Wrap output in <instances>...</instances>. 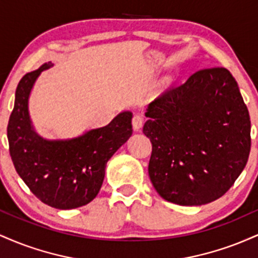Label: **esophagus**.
Here are the masks:
<instances>
[{
	"label": "esophagus",
	"instance_id": "esophagus-1",
	"mask_svg": "<svg viewBox=\"0 0 258 258\" xmlns=\"http://www.w3.org/2000/svg\"><path fill=\"white\" fill-rule=\"evenodd\" d=\"M143 123H144V116H143V115L136 114L135 116L132 117V125H133V128H135L136 131H138V130L141 128L142 126H143Z\"/></svg>",
	"mask_w": 258,
	"mask_h": 258
}]
</instances>
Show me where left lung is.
Listing matches in <instances>:
<instances>
[{
  "label": "left lung",
  "instance_id": "8db88e82",
  "mask_svg": "<svg viewBox=\"0 0 258 258\" xmlns=\"http://www.w3.org/2000/svg\"><path fill=\"white\" fill-rule=\"evenodd\" d=\"M149 177L170 203L199 206L229 190L246 165L251 121L226 68L200 69L150 103Z\"/></svg>",
  "mask_w": 258,
  "mask_h": 258
}]
</instances>
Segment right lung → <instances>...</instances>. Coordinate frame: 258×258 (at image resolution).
Wrapping results in <instances>:
<instances>
[{"instance_id":"right-lung-1","label":"right lung","mask_w":258,"mask_h":258,"mask_svg":"<svg viewBox=\"0 0 258 258\" xmlns=\"http://www.w3.org/2000/svg\"><path fill=\"white\" fill-rule=\"evenodd\" d=\"M44 63L23 76L7 126L10 154L18 174L46 205L70 210L91 203L102 186L105 165L132 135V114L121 112L108 126L70 141H46L31 128L28 98Z\"/></svg>"}]
</instances>
